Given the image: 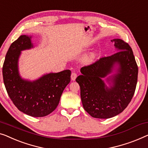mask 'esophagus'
<instances>
[{
	"label": "esophagus",
	"mask_w": 148,
	"mask_h": 148,
	"mask_svg": "<svg viewBox=\"0 0 148 148\" xmlns=\"http://www.w3.org/2000/svg\"><path fill=\"white\" fill-rule=\"evenodd\" d=\"M77 77V75L76 73L73 72L72 73H71V80L72 81H75Z\"/></svg>",
	"instance_id": "esophagus-1"
}]
</instances>
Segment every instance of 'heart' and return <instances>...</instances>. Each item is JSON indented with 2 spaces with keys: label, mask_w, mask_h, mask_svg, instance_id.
Instances as JSON below:
<instances>
[{
  "label": "heart",
  "mask_w": 148,
  "mask_h": 148,
  "mask_svg": "<svg viewBox=\"0 0 148 148\" xmlns=\"http://www.w3.org/2000/svg\"><path fill=\"white\" fill-rule=\"evenodd\" d=\"M97 57V53L95 51L90 53L88 55H87L86 57L84 58V62L85 63L90 64L95 61V59Z\"/></svg>",
  "instance_id": "obj_1"
}]
</instances>
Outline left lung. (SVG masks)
Wrapping results in <instances>:
<instances>
[{
    "label": "left lung",
    "instance_id": "left-lung-1",
    "mask_svg": "<svg viewBox=\"0 0 148 148\" xmlns=\"http://www.w3.org/2000/svg\"><path fill=\"white\" fill-rule=\"evenodd\" d=\"M111 41L117 53L82 67V75L76 79L83 108L95 118L108 119L121 113L131 101L138 81V67L132 48L119 38Z\"/></svg>",
    "mask_w": 148,
    "mask_h": 148
}]
</instances>
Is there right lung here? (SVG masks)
<instances>
[{
    "instance_id": "right-lung-1",
    "label": "right lung",
    "mask_w": 148,
    "mask_h": 148,
    "mask_svg": "<svg viewBox=\"0 0 148 148\" xmlns=\"http://www.w3.org/2000/svg\"><path fill=\"white\" fill-rule=\"evenodd\" d=\"M32 36L21 35L10 45L3 67L6 91L18 110L32 117L46 116L58 106L63 90L71 81L70 70L44 74L34 81L22 78L18 61L21 51L33 49Z\"/></svg>"
}]
</instances>
